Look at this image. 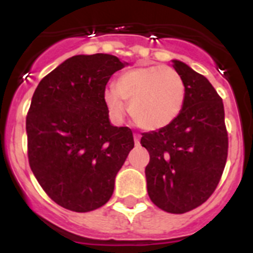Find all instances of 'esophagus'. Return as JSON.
I'll return each instance as SVG.
<instances>
[{
  "mask_svg": "<svg viewBox=\"0 0 253 253\" xmlns=\"http://www.w3.org/2000/svg\"><path fill=\"white\" fill-rule=\"evenodd\" d=\"M133 138H134V143H135V146H139V142H140L139 134H134Z\"/></svg>",
  "mask_w": 253,
  "mask_h": 253,
  "instance_id": "esophagus-1",
  "label": "esophagus"
}]
</instances>
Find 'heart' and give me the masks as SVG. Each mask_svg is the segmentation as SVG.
I'll list each match as a JSON object with an SVG mask.
<instances>
[{
  "label": "heart",
  "mask_w": 253,
  "mask_h": 253,
  "mask_svg": "<svg viewBox=\"0 0 253 253\" xmlns=\"http://www.w3.org/2000/svg\"><path fill=\"white\" fill-rule=\"evenodd\" d=\"M186 86L184 78L172 67L144 66L123 72L115 87L104 91V104L110 116L122 122L128 105L133 120L144 130L166 128L182 110Z\"/></svg>",
  "instance_id": "heart-1"
}]
</instances>
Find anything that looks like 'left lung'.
<instances>
[{
	"instance_id": "obj_1",
	"label": "left lung",
	"mask_w": 253,
	"mask_h": 253,
	"mask_svg": "<svg viewBox=\"0 0 253 253\" xmlns=\"http://www.w3.org/2000/svg\"><path fill=\"white\" fill-rule=\"evenodd\" d=\"M186 86L182 110L166 128L144 133L149 152L147 191L154 205L182 214L207 202L222 177L228 154L224 106L208 78L172 59Z\"/></svg>"
}]
</instances>
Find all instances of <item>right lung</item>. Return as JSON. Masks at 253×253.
<instances>
[{
	"label": "right lung",
	"mask_w": 253,
	"mask_h": 253,
	"mask_svg": "<svg viewBox=\"0 0 253 253\" xmlns=\"http://www.w3.org/2000/svg\"><path fill=\"white\" fill-rule=\"evenodd\" d=\"M115 55H73L39 82L26 116L28 156L53 202L77 213L102 207L134 147L126 126H114L104 104Z\"/></svg>",
	"instance_id": "right-lung-1"
}]
</instances>
